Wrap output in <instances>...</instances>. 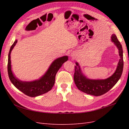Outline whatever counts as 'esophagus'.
<instances>
[{"mask_svg": "<svg viewBox=\"0 0 129 129\" xmlns=\"http://www.w3.org/2000/svg\"><path fill=\"white\" fill-rule=\"evenodd\" d=\"M71 56L72 57V58H74V57H75V56H74V55H72H72H71Z\"/></svg>", "mask_w": 129, "mask_h": 129, "instance_id": "34e87169", "label": "esophagus"}]
</instances>
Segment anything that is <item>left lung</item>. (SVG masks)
Instances as JSON below:
<instances>
[{"label": "left lung", "mask_w": 129, "mask_h": 129, "mask_svg": "<svg viewBox=\"0 0 129 129\" xmlns=\"http://www.w3.org/2000/svg\"><path fill=\"white\" fill-rule=\"evenodd\" d=\"M111 41L114 43L118 49L120 59L116 71L109 77L104 80H91L87 78L82 73L80 66L77 62L75 66L74 80L76 87L80 90L87 94L98 96L107 92L117 82L122 74L123 69V55L122 45L117 39L116 36L113 34Z\"/></svg>", "instance_id": "1"}]
</instances>
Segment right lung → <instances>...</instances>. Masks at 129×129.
<instances>
[{"mask_svg":"<svg viewBox=\"0 0 129 129\" xmlns=\"http://www.w3.org/2000/svg\"><path fill=\"white\" fill-rule=\"evenodd\" d=\"M18 40H15L11 47L8 56L7 71L9 79L12 84L19 90L29 97H36L44 94L51 90L55 83V76L57 71L64 62L68 60L67 56L58 57L50 64L47 71L40 79L33 81L26 82L19 80L12 72L11 62V53Z\"/></svg>","mask_w":129,"mask_h":129,"instance_id":"1","label":"right lung"}]
</instances>
